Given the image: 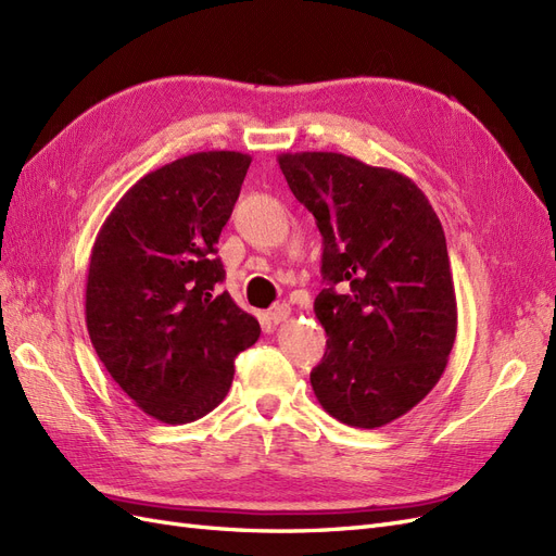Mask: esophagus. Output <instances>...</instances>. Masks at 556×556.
Here are the masks:
<instances>
[{"label":"esophagus","mask_w":556,"mask_h":556,"mask_svg":"<svg viewBox=\"0 0 556 556\" xmlns=\"http://www.w3.org/2000/svg\"><path fill=\"white\" fill-rule=\"evenodd\" d=\"M290 315H292V306H290V304H278V306L271 308V313H268V319H271L274 325H280V323H285V319H288Z\"/></svg>","instance_id":"1"}]
</instances>
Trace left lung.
<instances>
[{"label":"left lung","mask_w":556,"mask_h":556,"mask_svg":"<svg viewBox=\"0 0 556 556\" xmlns=\"http://www.w3.org/2000/svg\"><path fill=\"white\" fill-rule=\"evenodd\" d=\"M280 172L323 233L315 317L327 352L311 371L331 417L376 429L441 380L457 299L439 215L417 185L341 153H285Z\"/></svg>","instance_id":"obj_1"}]
</instances>
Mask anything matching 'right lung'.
<instances>
[{
    "label": "right lung",
    "instance_id": "right-lung-1",
    "mask_svg": "<svg viewBox=\"0 0 556 556\" xmlns=\"http://www.w3.org/2000/svg\"><path fill=\"white\" fill-rule=\"evenodd\" d=\"M250 155L208 150L146 174L92 245L86 325L97 357L150 417L185 425L211 413L260 323L220 292L215 243Z\"/></svg>",
    "mask_w": 556,
    "mask_h": 556
}]
</instances>
